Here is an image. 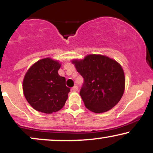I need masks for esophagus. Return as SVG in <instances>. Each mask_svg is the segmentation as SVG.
<instances>
[{
	"label": "esophagus",
	"mask_w": 153,
	"mask_h": 153,
	"mask_svg": "<svg viewBox=\"0 0 153 153\" xmlns=\"http://www.w3.org/2000/svg\"><path fill=\"white\" fill-rule=\"evenodd\" d=\"M78 87L77 85H74L73 88H72V91H78Z\"/></svg>",
	"instance_id": "obj_1"
}]
</instances>
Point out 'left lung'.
I'll use <instances>...</instances> for the list:
<instances>
[{
	"label": "left lung",
	"instance_id": "obj_1",
	"mask_svg": "<svg viewBox=\"0 0 153 153\" xmlns=\"http://www.w3.org/2000/svg\"><path fill=\"white\" fill-rule=\"evenodd\" d=\"M72 62L83 78L80 95L88 109L103 113L119 103L125 88V77L119 63L101 54H89Z\"/></svg>",
	"mask_w": 153,
	"mask_h": 153
}]
</instances>
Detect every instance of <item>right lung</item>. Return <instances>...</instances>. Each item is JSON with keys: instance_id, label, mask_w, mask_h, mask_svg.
Returning <instances> with one entry per match:
<instances>
[{"instance_id": "obj_1", "label": "right lung", "mask_w": 153, "mask_h": 153, "mask_svg": "<svg viewBox=\"0 0 153 153\" xmlns=\"http://www.w3.org/2000/svg\"><path fill=\"white\" fill-rule=\"evenodd\" d=\"M61 64L50 57L35 62L26 72L23 91L35 110L45 114L58 111L64 106L71 91L65 78L58 74Z\"/></svg>"}]
</instances>
